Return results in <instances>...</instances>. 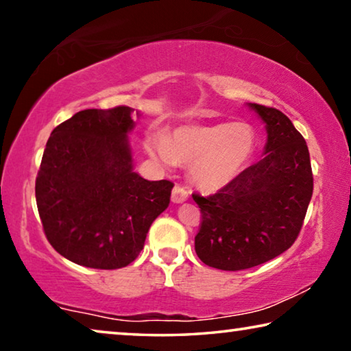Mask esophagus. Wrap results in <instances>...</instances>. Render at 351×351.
<instances>
[{
  "mask_svg": "<svg viewBox=\"0 0 351 351\" xmlns=\"http://www.w3.org/2000/svg\"><path fill=\"white\" fill-rule=\"evenodd\" d=\"M187 198H189V190L184 186H181V184H176L173 190H171V201H173V203H182V201H186Z\"/></svg>",
  "mask_w": 351,
  "mask_h": 351,
  "instance_id": "1",
  "label": "esophagus"
}]
</instances>
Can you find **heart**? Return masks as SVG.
<instances>
[{
  "mask_svg": "<svg viewBox=\"0 0 351 351\" xmlns=\"http://www.w3.org/2000/svg\"><path fill=\"white\" fill-rule=\"evenodd\" d=\"M257 147L255 130L245 122L182 125L167 136L150 133L148 154L165 165L189 164L192 181L215 190L234 181L251 161Z\"/></svg>",
  "mask_w": 351,
  "mask_h": 351,
  "instance_id": "heart-1",
  "label": "heart"
}]
</instances>
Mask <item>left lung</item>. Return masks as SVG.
<instances>
[{"instance_id":"8db88e82","label":"left lung","mask_w":351,"mask_h":351,"mask_svg":"<svg viewBox=\"0 0 351 351\" xmlns=\"http://www.w3.org/2000/svg\"><path fill=\"white\" fill-rule=\"evenodd\" d=\"M249 106L266 123L263 159L217 193L192 195L201 212L195 252L203 263L223 271L254 268L293 246L313 195L304 136L277 108Z\"/></svg>"}]
</instances>
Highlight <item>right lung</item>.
<instances>
[{"label": "right lung", "mask_w": 351, "mask_h": 351, "mask_svg": "<svg viewBox=\"0 0 351 351\" xmlns=\"http://www.w3.org/2000/svg\"><path fill=\"white\" fill-rule=\"evenodd\" d=\"M130 106L83 110L54 128L35 180L47 241L64 258L94 269L136 260L152 223L167 209L173 182L133 171Z\"/></svg>", "instance_id": "obj_1"}]
</instances>
